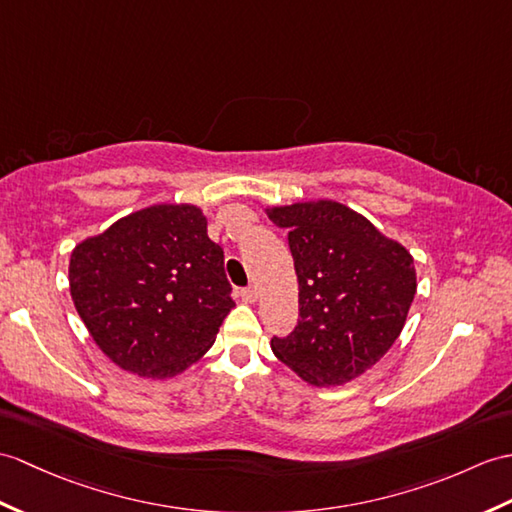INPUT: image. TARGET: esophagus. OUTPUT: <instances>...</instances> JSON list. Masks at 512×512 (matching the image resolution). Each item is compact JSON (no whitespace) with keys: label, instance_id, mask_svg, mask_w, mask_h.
Masks as SVG:
<instances>
[{"label":"esophagus","instance_id":"obj_1","mask_svg":"<svg viewBox=\"0 0 512 512\" xmlns=\"http://www.w3.org/2000/svg\"><path fill=\"white\" fill-rule=\"evenodd\" d=\"M240 294H242V301H246V303H255L259 299V292L255 285H251V288H244Z\"/></svg>","mask_w":512,"mask_h":512}]
</instances>
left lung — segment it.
I'll return each instance as SVG.
<instances>
[{"label":"left lung","instance_id":"left-lung-1","mask_svg":"<svg viewBox=\"0 0 512 512\" xmlns=\"http://www.w3.org/2000/svg\"><path fill=\"white\" fill-rule=\"evenodd\" d=\"M288 229L299 279V323L272 338L277 358L303 382L342 386L384 358L401 334L417 294L406 246L336 200L268 207Z\"/></svg>","mask_w":512,"mask_h":512}]
</instances>
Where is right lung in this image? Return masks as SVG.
I'll list each match as a JSON object with an SVG mask.
<instances>
[{
	"mask_svg": "<svg viewBox=\"0 0 512 512\" xmlns=\"http://www.w3.org/2000/svg\"><path fill=\"white\" fill-rule=\"evenodd\" d=\"M69 292L100 351L122 371L165 379L216 342L235 303L222 248L196 205H152L76 244Z\"/></svg>",
	"mask_w": 512,
	"mask_h": 512,
	"instance_id": "obj_1",
	"label": "right lung"
}]
</instances>
